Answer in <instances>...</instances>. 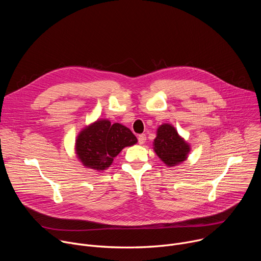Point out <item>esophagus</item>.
<instances>
[{
  "mask_svg": "<svg viewBox=\"0 0 261 261\" xmlns=\"http://www.w3.org/2000/svg\"><path fill=\"white\" fill-rule=\"evenodd\" d=\"M145 140H146L145 134H140V135L138 136V143H139V144H143V143L145 142Z\"/></svg>",
  "mask_w": 261,
  "mask_h": 261,
  "instance_id": "esophagus-1",
  "label": "esophagus"
}]
</instances>
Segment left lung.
I'll use <instances>...</instances> for the list:
<instances>
[{"mask_svg":"<svg viewBox=\"0 0 261 261\" xmlns=\"http://www.w3.org/2000/svg\"><path fill=\"white\" fill-rule=\"evenodd\" d=\"M154 150L158 157L167 165L175 166L187 159L190 145L177 133L175 128L169 124L161 125L154 139Z\"/></svg>","mask_w":261,"mask_h":261,"instance_id":"1","label":"left lung"}]
</instances>
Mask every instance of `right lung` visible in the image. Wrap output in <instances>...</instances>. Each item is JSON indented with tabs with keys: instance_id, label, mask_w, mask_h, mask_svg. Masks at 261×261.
Listing matches in <instances>:
<instances>
[{
	"instance_id": "right-lung-1",
	"label": "right lung",
	"mask_w": 261,
	"mask_h": 261,
	"mask_svg": "<svg viewBox=\"0 0 261 261\" xmlns=\"http://www.w3.org/2000/svg\"><path fill=\"white\" fill-rule=\"evenodd\" d=\"M137 142L131 130L119 123L98 120L86 127L77 136L76 154L86 167L95 170L108 168L114 158L126 146Z\"/></svg>"
}]
</instances>
